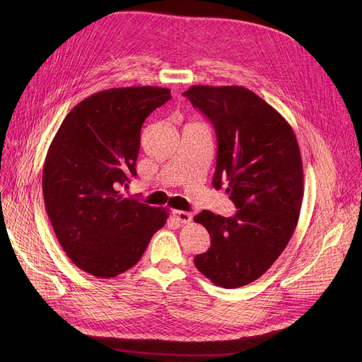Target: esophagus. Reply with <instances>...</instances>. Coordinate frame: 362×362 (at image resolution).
<instances>
[{"label": "esophagus", "instance_id": "34e87169", "mask_svg": "<svg viewBox=\"0 0 362 362\" xmlns=\"http://www.w3.org/2000/svg\"><path fill=\"white\" fill-rule=\"evenodd\" d=\"M173 217H175L179 223H189V221L192 220V216H191V214L186 213V211H177V210L173 211Z\"/></svg>", "mask_w": 362, "mask_h": 362}]
</instances>
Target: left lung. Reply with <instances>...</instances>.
<instances>
[{
    "label": "left lung",
    "mask_w": 362,
    "mask_h": 362,
    "mask_svg": "<svg viewBox=\"0 0 362 362\" xmlns=\"http://www.w3.org/2000/svg\"><path fill=\"white\" fill-rule=\"evenodd\" d=\"M183 95L214 126L213 185L227 182L239 208L233 217L195 216L211 246L194 262L217 286L240 288L272 267L295 232L303 197L299 145L280 112L250 89L197 85Z\"/></svg>",
    "instance_id": "1"
}]
</instances>
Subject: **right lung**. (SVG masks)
I'll return each mask as SVG.
<instances>
[{"label": "right lung", "mask_w": 362, "mask_h": 362, "mask_svg": "<svg viewBox=\"0 0 362 362\" xmlns=\"http://www.w3.org/2000/svg\"><path fill=\"white\" fill-rule=\"evenodd\" d=\"M170 98V89L157 86L97 92L67 114L49 145L47 214L71 262L95 277L132 269L167 221L165 208L126 198L122 187L136 176L145 119Z\"/></svg>", "instance_id": "obj_1"}]
</instances>
